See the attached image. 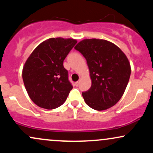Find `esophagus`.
Segmentation results:
<instances>
[{"label": "esophagus", "instance_id": "esophagus-1", "mask_svg": "<svg viewBox=\"0 0 153 153\" xmlns=\"http://www.w3.org/2000/svg\"><path fill=\"white\" fill-rule=\"evenodd\" d=\"M79 84H80V81H77V82H75V86L78 87V85H79Z\"/></svg>", "mask_w": 153, "mask_h": 153}]
</instances>
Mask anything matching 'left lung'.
Wrapping results in <instances>:
<instances>
[{
    "label": "left lung",
    "instance_id": "left-lung-1",
    "mask_svg": "<svg viewBox=\"0 0 153 153\" xmlns=\"http://www.w3.org/2000/svg\"><path fill=\"white\" fill-rule=\"evenodd\" d=\"M87 61L91 79L89 90L82 92L88 106L97 111L108 109L124 94L131 74L127 56L114 44L86 39L75 47Z\"/></svg>",
    "mask_w": 153,
    "mask_h": 153
}]
</instances>
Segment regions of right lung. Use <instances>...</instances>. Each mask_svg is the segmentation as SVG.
Returning <instances> with one entry per match:
<instances>
[{
  "label": "right lung",
  "instance_id": "obj_1",
  "mask_svg": "<svg viewBox=\"0 0 153 153\" xmlns=\"http://www.w3.org/2000/svg\"><path fill=\"white\" fill-rule=\"evenodd\" d=\"M76 43L73 39L50 38L36 47L26 61L23 80L38 106L54 109L66 101L73 85L63 61Z\"/></svg>",
  "mask_w": 153,
  "mask_h": 153
}]
</instances>
